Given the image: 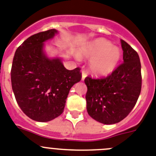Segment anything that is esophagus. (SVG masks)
<instances>
[{
	"label": "esophagus",
	"instance_id": "esophagus-1",
	"mask_svg": "<svg viewBox=\"0 0 156 156\" xmlns=\"http://www.w3.org/2000/svg\"><path fill=\"white\" fill-rule=\"evenodd\" d=\"M86 76H87L86 73L85 72V71H82V81H84V80H85V78H86Z\"/></svg>",
	"mask_w": 156,
	"mask_h": 156
}]
</instances>
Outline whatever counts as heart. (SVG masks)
<instances>
[{"instance_id": "b5f03b06", "label": "heart", "mask_w": 156, "mask_h": 156, "mask_svg": "<svg viewBox=\"0 0 156 156\" xmlns=\"http://www.w3.org/2000/svg\"><path fill=\"white\" fill-rule=\"evenodd\" d=\"M78 56L89 59V69L96 76H107L115 70L122 57L121 49L104 38L88 41L78 49Z\"/></svg>"}]
</instances>
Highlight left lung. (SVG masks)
I'll return each instance as SVG.
<instances>
[{
  "label": "left lung",
  "mask_w": 156,
  "mask_h": 156,
  "mask_svg": "<svg viewBox=\"0 0 156 156\" xmlns=\"http://www.w3.org/2000/svg\"><path fill=\"white\" fill-rule=\"evenodd\" d=\"M123 63L102 79L87 77V112L96 121L112 125L119 122L134 108L141 90V66L137 52L121 40Z\"/></svg>",
  "instance_id": "left-lung-1"
}]
</instances>
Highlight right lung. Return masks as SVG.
Here are the masks:
<instances>
[{
    "label": "right lung",
    "instance_id": "1",
    "mask_svg": "<svg viewBox=\"0 0 156 156\" xmlns=\"http://www.w3.org/2000/svg\"><path fill=\"white\" fill-rule=\"evenodd\" d=\"M55 29L28 37L16 51L11 70L16 100L25 115L34 121H51L63 113L70 89L81 81L80 68L69 70L63 58L49 57L45 42Z\"/></svg>",
    "mask_w": 156,
    "mask_h": 156
}]
</instances>
